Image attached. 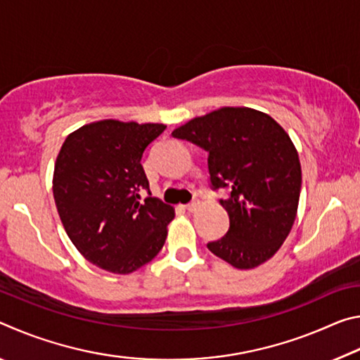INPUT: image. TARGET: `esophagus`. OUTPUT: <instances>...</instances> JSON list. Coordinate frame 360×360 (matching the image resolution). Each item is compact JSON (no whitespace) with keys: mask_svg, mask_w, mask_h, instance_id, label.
<instances>
[{"mask_svg":"<svg viewBox=\"0 0 360 360\" xmlns=\"http://www.w3.org/2000/svg\"><path fill=\"white\" fill-rule=\"evenodd\" d=\"M184 208L187 210V211H195V210H197L198 208V202H191V203H187L186 206H184Z\"/></svg>","mask_w":360,"mask_h":360,"instance_id":"34e87169","label":"esophagus"}]
</instances>
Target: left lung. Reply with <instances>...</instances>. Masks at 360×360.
I'll return each mask as SVG.
<instances>
[{"instance_id":"left-lung-1","label":"left lung","mask_w":360,"mask_h":360,"mask_svg":"<svg viewBox=\"0 0 360 360\" xmlns=\"http://www.w3.org/2000/svg\"><path fill=\"white\" fill-rule=\"evenodd\" d=\"M172 136L208 152L211 188L230 191L221 198L229 231L206 245L210 251L240 270L273 257L294 225L302 187L300 160L283 127L251 108H221Z\"/></svg>"}]
</instances>
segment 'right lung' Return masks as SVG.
I'll return each mask as SVG.
<instances>
[{
  "mask_svg": "<svg viewBox=\"0 0 360 360\" xmlns=\"http://www.w3.org/2000/svg\"><path fill=\"white\" fill-rule=\"evenodd\" d=\"M165 129L100 120L71 133L60 149L52 187L58 216L77 251L103 270L129 275L165 245L174 211L150 197L141 165Z\"/></svg>",
  "mask_w": 360,
  "mask_h": 360,
  "instance_id": "right-lung-1",
  "label": "right lung"
}]
</instances>
